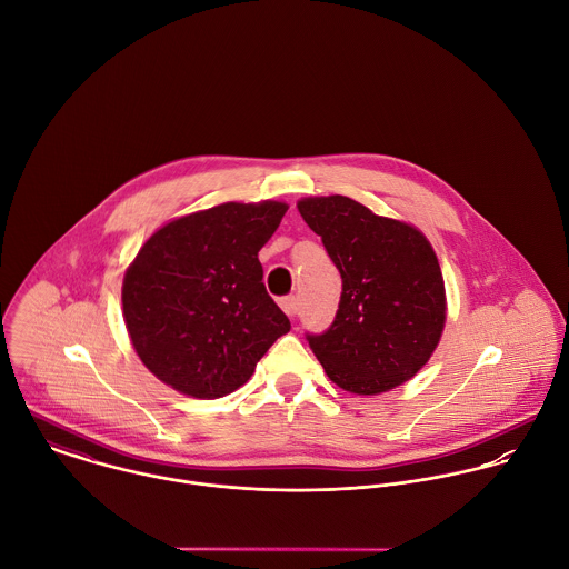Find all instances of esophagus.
<instances>
[{
    "instance_id": "esophagus-1",
    "label": "esophagus",
    "mask_w": 569,
    "mask_h": 569,
    "mask_svg": "<svg viewBox=\"0 0 569 569\" xmlns=\"http://www.w3.org/2000/svg\"><path fill=\"white\" fill-rule=\"evenodd\" d=\"M280 309L289 316V318H296L298 316V298L296 296H284L280 300Z\"/></svg>"
}]
</instances>
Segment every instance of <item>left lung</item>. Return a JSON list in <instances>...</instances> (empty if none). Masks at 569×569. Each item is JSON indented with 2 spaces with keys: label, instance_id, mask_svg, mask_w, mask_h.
I'll return each mask as SVG.
<instances>
[{
  "label": "left lung",
  "instance_id": "8db88e82",
  "mask_svg": "<svg viewBox=\"0 0 569 569\" xmlns=\"http://www.w3.org/2000/svg\"><path fill=\"white\" fill-rule=\"evenodd\" d=\"M341 276L325 332L307 341L339 388L379 395L409 381L445 328V282L429 241L411 226L332 194L298 203Z\"/></svg>",
  "mask_w": 569,
  "mask_h": 569
}]
</instances>
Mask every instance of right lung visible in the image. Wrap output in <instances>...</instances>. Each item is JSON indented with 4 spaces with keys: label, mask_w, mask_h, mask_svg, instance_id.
<instances>
[{
    "label": "right lung",
    "mask_w": 569,
    "mask_h": 569,
    "mask_svg": "<svg viewBox=\"0 0 569 569\" xmlns=\"http://www.w3.org/2000/svg\"><path fill=\"white\" fill-rule=\"evenodd\" d=\"M284 203H223L170 221L124 273L122 309L133 348L163 383L219 399L253 375L291 330L262 282L260 247Z\"/></svg>",
    "instance_id": "right-lung-1"
}]
</instances>
